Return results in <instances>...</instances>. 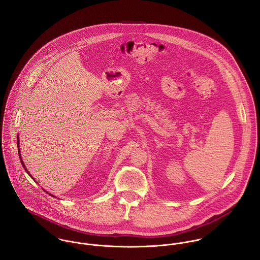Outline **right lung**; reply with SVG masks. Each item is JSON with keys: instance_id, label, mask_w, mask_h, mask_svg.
I'll return each instance as SVG.
<instances>
[{"instance_id": "obj_1", "label": "right lung", "mask_w": 260, "mask_h": 260, "mask_svg": "<svg viewBox=\"0 0 260 260\" xmlns=\"http://www.w3.org/2000/svg\"><path fill=\"white\" fill-rule=\"evenodd\" d=\"M18 150H19V152H20V149H19V140H18ZM19 156H20V160H21V163H22V165H23V167L25 168V165H24V163H23V161H22V158H21V154L19 153ZM26 171H27V169H26ZM28 172V171H27ZM28 174H29V172H28ZM30 175V174H29ZM31 176V175H30ZM51 195V194H50Z\"/></svg>"}]
</instances>
